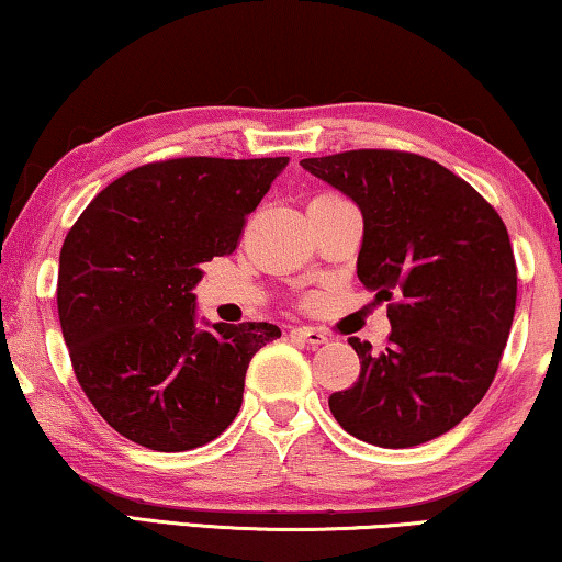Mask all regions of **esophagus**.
I'll use <instances>...</instances> for the list:
<instances>
[{
	"instance_id": "1",
	"label": "esophagus",
	"mask_w": 562,
	"mask_h": 562,
	"mask_svg": "<svg viewBox=\"0 0 562 562\" xmlns=\"http://www.w3.org/2000/svg\"><path fill=\"white\" fill-rule=\"evenodd\" d=\"M291 337L299 341H306V345H312V347H319V345H324V341H329L327 331H322L316 327H296V329H291Z\"/></svg>"
}]
</instances>
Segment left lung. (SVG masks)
Here are the masks:
<instances>
[{"label":"left lung","mask_w":562,"mask_h":562,"mask_svg":"<svg viewBox=\"0 0 562 562\" xmlns=\"http://www.w3.org/2000/svg\"><path fill=\"white\" fill-rule=\"evenodd\" d=\"M301 167L360 207L357 279L390 301L387 347L349 337L352 387L329 395L347 434L411 449L469 416L490 390L515 319L517 266L490 202L434 159L355 149Z\"/></svg>","instance_id":"obj_1"}]
</instances>
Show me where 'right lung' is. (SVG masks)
<instances>
[{"label":"right lung","instance_id":"add662e5","mask_svg":"<svg viewBox=\"0 0 562 562\" xmlns=\"http://www.w3.org/2000/svg\"><path fill=\"white\" fill-rule=\"evenodd\" d=\"M289 157H182L121 175L60 250L58 316L72 372L128 441L190 451L238 416L268 322L198 327L202 263L233 254L246 217Z\"/></svg>","mask_w":562,"mask_h":562}]
</instances>
